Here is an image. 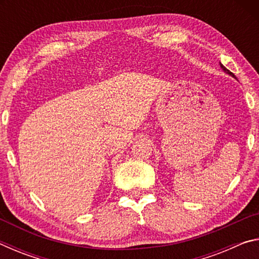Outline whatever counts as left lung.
Wrapping results in <instances>:
<instances>
[{
    "label": "left lung",
    "mask_w": 259,
    "mask_h": 259,
    "mask_svg": "<svg viewBox=\"0 0 259 259\" xmlns=\"http://www.w3.org/2000/svg\"><path fill=\"white\" fill-rule=\"evenodd\" d=\"M219 65H221V67H222V69H223V71H224L226 74H229V75H231L232 77H235V75H234V74L233 73H232V72H230L229 71V69H227V68H225V66H223V64L222 63H219ZM236 78V77H235Z\"/></svg>",
    "instance_id": "obj_1"
}]
</instances>
